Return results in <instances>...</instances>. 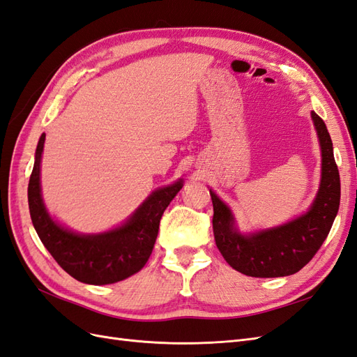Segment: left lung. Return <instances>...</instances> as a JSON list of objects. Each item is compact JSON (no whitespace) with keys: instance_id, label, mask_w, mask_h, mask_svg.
Segmentation results:
<instances>
[{"instance_id":"1","label":"left lung","mask_w":357,"mask_h":357,"mask_svg":"<svg viewBox=\"0 0 357 357\" xmlns=\"http://www.w3.org/2000/svg\"><path fill=\"white\" fill-rule=\"evenodd\" d=\"M321 152V176L310 208L283 225L255 232H241L232 210L210 189L213 232L225 261L236 271L261 278L298 273L317 253L340 208L341 183L335 164L332 139L325 122L311 112Z\"/></svg>"}]
</instances>
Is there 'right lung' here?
Masks as SVG:
<instances>
[{"label":"right lung","instance_id":"obj_1","mask_svg":"<svg viewBox=\"0 0 357 357\" xmlns=\"http://www.w3.org/2000/svg\"><path fill=\"white\" fill-rule=\"evenodd\" d=\"M45 139L46 134H41L28 185L31 220L41 243L63 271L86 284H112L137 274L152 255L162 214L183 188V180L153 190L117 228L100 234L74 232L52 218L41 197Z\"/></svg>","mask_w":357,"mask_h":357}]
</instances>
